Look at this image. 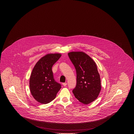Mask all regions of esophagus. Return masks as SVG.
Returning <instances> with one entry per match:
<instances>
[{
	"label": "esophagus",
	"instance_id": "esophagus-1",
	"mask_svg": "<svg viewBox=\"0 0 134 134\" xmlns=\"http://www.w3.org/2000/svg\"><path fill=\"white\" fill-rule=\"evenodd\" d=\"M63 84V86H66V85H67V83H63V84Z\"/></svg>",
	"mask_w": 134,
	"mask_h": 134
}]
</instances>
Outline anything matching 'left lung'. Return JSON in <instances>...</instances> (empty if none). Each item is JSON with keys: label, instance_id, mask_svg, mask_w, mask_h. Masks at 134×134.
I'll use <instances>...</instances> for the list:
<instances>
[{"label": "left lung", "instance_id": "left-lung-1", "mask_svg": "<svg viewBox=\"0 0 134 134\" xmlns=\"http://www.w3.org/2000/svg\"><path fill=\"white\" fill-rule=\"evenodd\" d=\"M68 55L76 71V86L72 92L80 102L89 104L97 98L102 88L96 62L82 52H71Z\"/></svg>", "mask_w": 134, "mask_h": 134}]
</instances>
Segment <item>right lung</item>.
I'll return each instance as SVG.
<instances>
[{
	"label": "right lung",
	"instance_id": "right-lung-1",
	"mask_svg": "<svg viewBox=\"0 0 134 134\" xmlns=\"http://www.w3.org/2000/svg\"><path fill=\"white\" fill-rule=\"evenodd\" d=\"M61 54H48L41 58L34 66L30 78V88L33 97L41 103L54 100L61 88L54 79L52 66Z\"/></svg>",
	"mask_w": 134,
	"mask_h": 134
}]
</instances>
